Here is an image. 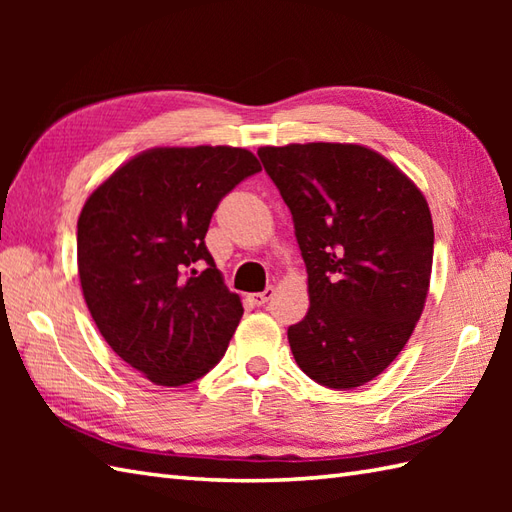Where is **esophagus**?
<instances>
[{
  "label": "esophagus",
  "instance_id": "34e87169",
  "mask_svg": "<svg viewBox=\"0 0 512 512\" xmlns=\"http://www.w3.org/2000/svg\"><path fill=\"white\" fill-rule=\"evenodd\" d=\"M275 297V288L273 286H268L266 290H262V292H255V295H250V301L255 303V306H264V303H268L270 299Z\"/></svg>",
  "mask_w": 512,
  "mask_h": 512
}]
</instances>
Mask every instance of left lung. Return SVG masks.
Here are the masks:
<instances>
[{
    "instance_id": "1",
    "label": "left lung",
    "mask_w": 512,
    "mask_h": 512,
    "mask_svg": "<svg viewBox=\"0 0 512 512\" xmlns=\"http://www.w3.org/2000/svg\"><path fill=\"white\" fill-rule=\"evenodd\" d=\"M259 160L292 213L310 310L290 325L314 383L354 389L391 365L416 328L433 264L427 200L361 145L262 147Z\"/></svg>"
}]
</instances>
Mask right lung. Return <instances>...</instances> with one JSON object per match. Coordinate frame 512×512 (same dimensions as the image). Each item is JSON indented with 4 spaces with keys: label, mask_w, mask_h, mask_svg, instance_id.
I'll use <instances>...</instances> for the list:
<instances>
[{
    "label": "right lung",
    "mask_w": 512,
    "mask_h": 512,
    "mask_svg": "<svg viewBox=\"0 0 512 512\" xmlns=\"http://www.w3.org/2000/svg\"><path fill=\"white\" fill-rule=\"evenodd\" d=\"M259 171L246 149L158 147L85 202L76 224L85 303L112 350L151 383H193L224 356L244 308L204 237L224 195Z\"/></svg>",
    "instance_id": "obj_1"
}]
</instances>
